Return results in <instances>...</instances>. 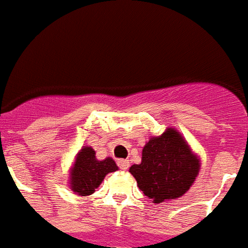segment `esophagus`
I'll return each instance as SVG.
<instances>
[{
	"instance_id": "obj_1",
	"label": "esophagus",
	"mask_w": 248,
	"mask_h": 248,
	"mask_svg": "<svg viewBox=\"0 0 248 248\" xmlns=\"http://www.w3.org/2000/svg\"><path fill=\"white\" fill-rule=\"evenodd\" d=\"M117 165H118V167H120L121 170H126L128 169V166H130V162H128V159H118V162H117Z\"/></svg>"
}]
</instances>
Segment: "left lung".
<instances>
[{"label":"left lung","mask_w":248,"mask_h":248,"mask_svg":"<svg viewBox=\"0 0 248 248\" xmlns=\"http://www.w3.org/2000/svg\"><path fill=\"white\" fill-rule=\"evenodd\" d=\"M198 171L200 161L172 128L159 138H152L143 149L141 163L130 167L138 186L155 203L175 200L188 192Z\"/></svg>","instance_id":"1"}]
</instances>
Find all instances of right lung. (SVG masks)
Instances as JSON below:
<instances>
[{"instance_id": "obj_1", "label": "right lung", "mask_w": 248, "mask_h": 248, "mask_svg": "<svg viewBox=\"0 0 248 248\" xmlns=\"http://www.w3.org/2000/svg\"><path fill=\"white\" fill-rule=\"evenodd\" d=\"M118 169L112 158L97 161L93 148L85 147L76 158L71 172L72 190L78 196H90L104 180L107 173L114 172Z\"/></svg>"}]
</instances>
